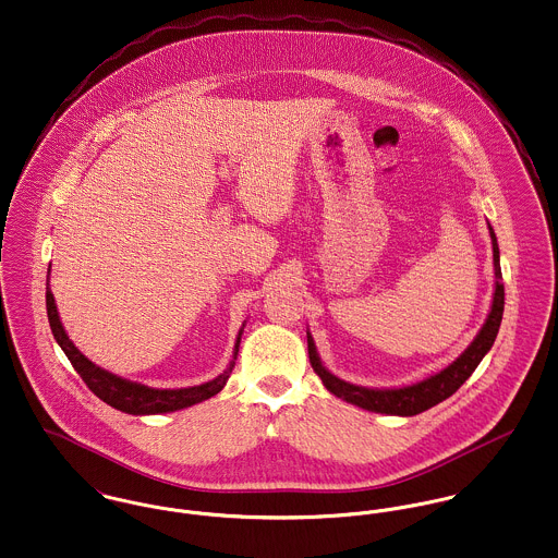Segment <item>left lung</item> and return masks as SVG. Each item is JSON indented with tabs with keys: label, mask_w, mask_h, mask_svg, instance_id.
Returning a JSON list of instances; mask_svg holds the SVG:
<instances>
[{
	"label": "left lung",
	"mask_w": 558,
	"mask_h": 558,
	"mask_svg": "<svg viewBox=\"0 0 558 558\" xmlns=\"http://www.w3.org/2000/svg\"><path fill=\"white\" fill-rule=\"evenodd\" d=\"M488 235L493 244V267H495V293L490 301L488 316L473 338V342L444 369L430 374L427 378L412 383V385L390 386V388H372V386L352 385L331 374L325 363L318 356L316 343L312 333L307 331V354L310 363L316 372V376L323 380L325 388L340 397L345 403H352L356 408H363L367 412L376 414H388V416H416L433 405L441 403L450 395H454L461 385L472 376L480 361L486 356V352L493 348L495 338L501 327L504 318V303H506V293L501 284V265H499V244L497 235L488 222Z\"/></svg>",
	"instance_id": "1"
}]
</instances>
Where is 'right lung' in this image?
I'll use <instances>...</instances> for the list:
<instances>
[{
    "label": "right lung",
    "instance_id": "1",
    "mask_svg": "<svg viewBox=\"0 0 558 558\" xmlns=\"http://www.w3.org/2000/svg\"><path fill=\"white\" fill-rule=\"evenodd\" d=\"M48 282H50V269H48V278H46V312H48V323H50V331H52L54 340L61 345V350L65 352V356L70 359L74 369L81 374L85 385L114 410H121V412L133 414V416L168 414V412L184 410L195 403H202V401L215 397L216 392H220L222 386L227 385V380L233 372L238 352H240V342H242L246 320H244L242 329L238 331L233 354H231L227 369L222 374H218L215 380H208L204 385L186 386V388H153V386L133 383V380H128L123 376H117V374L95 365L76 348V343L70 340V336L63 329V323L59 318L57 303H54Z\"/></svg>",
    "mask_w": 558,
    "mask_h": 558
}]
</instances>
